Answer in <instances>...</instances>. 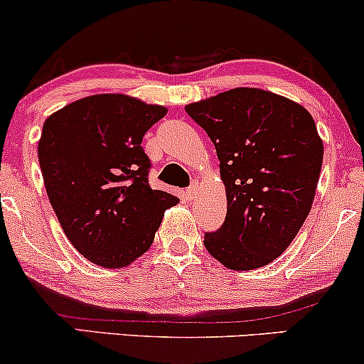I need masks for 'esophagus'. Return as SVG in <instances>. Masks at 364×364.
<instances>
[{"label":"esophagus","mask_w":364,"mask_h":364,"mask_svg":"<svg viewBox=\"0 0 364 364\" xmlns=\"http://www.w3.org/2000/svg\"><path fill=\"white\" fill-rule=\"evenodd\" d=\"M196 188H198L196 185H191L190 188H186V190H185V195H183V196H185L186 200H193V198H195V195H196Z\"/></svg>","instance_id":"34e87169"}]
</instances>
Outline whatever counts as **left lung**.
<instances>
[{"label":"left lung","instance_id":"8db88e82","mask_svg":"<svg viewBox=\"0 0 364 364\" xmlns=\"http://www.w3.org/2000/svg\"><path fill=\"white\" fill-rule=\"evenodd\" d=\"M185 109L215 145L228 195L225 220L203 245L228 269L267 265L310 214L323 161L315 121L289 99L246 87Z\"/></svg>","mask_w":364,"mask_h":364}]
</instances>
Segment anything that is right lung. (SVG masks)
<instances>
[{
    "label": "right lung",
    "mask_w": 364,
    "mask_h": 364,
    "mask_svg": "<svg viewBox=\"0 0 364 364\" xmlns=\"http://www.w3.org/2000/svg\"><path fill=\"white\" fill-rule=\"evenodd\" d=\"M166 107L121 94L75 101L46 119L39 164L63 231L77 252L121 269L152 245L174 195L149 185L141 140Z\"/></svg>",
    "instance_id": "1"
}]
</instances>
